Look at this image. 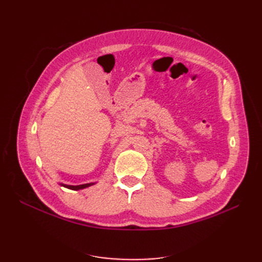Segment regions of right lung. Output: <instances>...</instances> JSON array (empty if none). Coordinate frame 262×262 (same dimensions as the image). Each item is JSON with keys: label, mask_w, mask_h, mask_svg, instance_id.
Returning <instances> with one entry per match:
<instances>
[{"label": "right lung", "mask_w": 262, "mask_h": 262, "mask_svg": "<svg viewBox=\"0 0 262 262\" xmlns=\"http://www.w3.org/2000/svg\"><path fill=\"white\" fill-rule=\"evenodd\" d=\"M92 185H94V184H84V185H78V186H70V185H63V184H61V186L66 187L68 189H71V190H80V189H84V188L90 187Z\"/></svg>", "instance_id": "obj_1"}]
</instances>
